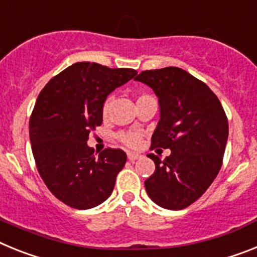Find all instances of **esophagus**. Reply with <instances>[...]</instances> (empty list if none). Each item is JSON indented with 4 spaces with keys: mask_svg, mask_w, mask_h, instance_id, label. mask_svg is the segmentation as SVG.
Segmentation results:
<instances>
[{
    "mask_svg": "<svg viewBox=\"0 0 257 257\" xmlns=\"http://www.w3.org/2000/svg\"><path fill=\"white\" fill-rule=\"evenodd\" d=\"M126 155H128V159L131 160V162H135V160H137L138 158H141V155L137 153H132V151H128L126 153Z\"/></svg>",
    "mask_w": 257,
    "mask_h": 257,
    "instance_id": "obj_1",
    "label": "esophagus"
}]
</instances>
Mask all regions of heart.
Here are the masks:
<instances>
[{"label": "heart", "mask_w": 257, "mask_h": 257, "mask_svg": "<svg viewBox=\"0 0 257 257\" xmlns=\"http://www.w3.org/2000/svg\"><path fill=\"white\" fill-rule=\"evenodd\" d=\"M150 98H154V97H151L150 94H141L140 97H138L137 102L144 101V99H150ZM110 101H111L110 98H107L106 101L103 102V104H102V115L103 116H106L107 112H108ZM117 138H119V141L122 142L125 146L136 147L138 144H140V141H141V135H140V133H136V132H121V133H119Z\"/></svg>", "instance_id": "obj_1"}]
</instances>
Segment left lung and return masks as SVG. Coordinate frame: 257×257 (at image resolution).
Returning a JSON list of instances; mask_svg holds the SVG:
<instances>
[{"label":"left lung","mask_w":257,"mask_h":257,"mask_svg":"<svg viewBox=\"0 0 257 257\" xmlns=\"http://www.w3.org/2000/svg\"><path fill=\"white\" fill-rule=\"evenodd\" d=\"M135 80L159 98L160 120L151 149H169L160 159L149 154L155 172L145 181L154 203L184 209L199 199L221 168L229 125L218 98L203 81L177 67L142 71Z\"/></svg>","instance_id":"8db88e82"}]
</instances>
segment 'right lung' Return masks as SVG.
Segmentation results:
<instances>
[{"label": "right lung", "mask_w": 257, "mask_h": 257, "mask_svg": "<svg viewBox=\"0 0 257 257\" xmlns=\"http://www.w3.org/2000/svg\"><path fill=\"white\" fill-rule=\"evenodd\" d=\"M137 75L79 62L54 76L40 93L30 119V140L37 171L49 190L67 206L89 209L111 195L126 154L88 146L89 133L102 124L107 95Z\"/></svg>", "instance_id": "1"}]
</instances>
